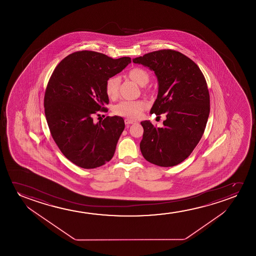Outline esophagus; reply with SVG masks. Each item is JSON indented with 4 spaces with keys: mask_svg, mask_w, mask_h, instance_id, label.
Segmentation results:
<instances>
[{
    "mask_svg": "<svg viewBox=\"0 0 256 256\" xmlns=\"http://www.w3.org/2000/svg\"><path fill=\"white\" fill-rule=\"evenodd\" d=\"M134 123H136V122L133 120L125 119V124L128 125V126L131 125V124H134Z\"/></svg>",
    "mask_w": 256,
    "mask_h": 256,
    "instance_id": "esophagus-1",
    "label": "esophagus"
}]
</instances>
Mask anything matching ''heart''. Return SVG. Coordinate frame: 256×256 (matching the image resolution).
I'll return each mask as SVG.
<instances>
[{
  "label": "heart",
  "mask_w": 256,
  "mask_h": 256,
  "mask_svg": "<svg viewBox=\"0 0 256 256\" xmlns=\"http://www.w3.org/2000/svg\"><path fill=\"white\" fill-rule=\"evenodd\" d=\"M128 77L139 86H145L150 82V74L142 68H134L128 74ZM105 91L110 98H116L119 94V78L117 77L109 78L106 81ZM147 103L144 100L134 102H122L114 106L112 109L117 116H123L130 119H137L142 112L147 108Z\"/></svg>",
  "instance_id": "obj_1"
}]
</instances>
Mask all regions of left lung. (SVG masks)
I'll use <instances>...</instances> for the list:
<instances>
[{"label":"left lung","instance_id":"8db88e82","mask_svg":"<svg viewBox=\"0 0 256 256\" xmlns=\"http://www.w3.org/2000/svg\"><path fill=\"white\" fill-rule=\"evenodd\" d=\"M153 70L158 81V98L151 114H166L162 128L144 120L140 148L153 164L172 167L184 161L200 142L210 114V95L200 67L188 56L161 50L133 58Z\"/></svg>","mask_w":256,"mask_h":256}]
</instances>
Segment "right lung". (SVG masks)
I'll use <instances>...</instances> for the list:
<instances>
[{"label": "right lung", "mask_w": 256, "mask_h": 256, "mask_svg": "<svg viewBox=\"0 0 256 256\" xmlns=\"http://www.w3.org/2000/svg\"><path fill=\"white\" fill-rule=\"evenodd\" d=\"M130 63L128 56L114 60L82 50L66 56L50 78L44 95L46 120L58 147L78 167L97 168L114 156L124 120L106 116L94 123L92 116L106 111V80Z\"/></svg>", "instance_id": "obj_1"}]
</instances>
